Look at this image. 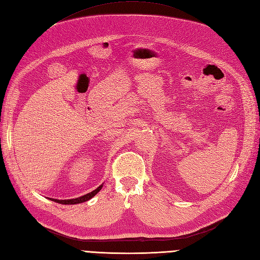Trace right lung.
<instances>
[{"instance_id":"obj_1","label":"right lung","mask_w":260,"mask_h":260,"mask_svg":"<svg viewBox=\"0 0 260 260\" xmlns=\"http://www.w3.org/2000/svg\"><path fill=\"white\" fill-rule=\"evenodd\" d=\"M102 188H103V185L102 186H99L97 189H95L94 191H91V192H89V193H87V194H85V196H82V197H80V198H77V199H71V200H57V199H51L52 201H55V202H57V203H60V204H66V205H68V204H79V203H82V202H85V201H88L89 199H91L93 197H95L98 192L102 190Z\"/></svg>"}]
</instances>
